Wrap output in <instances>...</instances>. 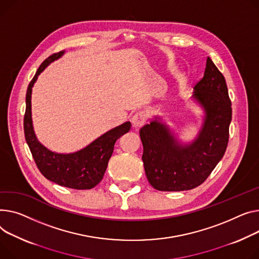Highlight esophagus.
I'll return each mask as SVG.
<instances>
[{
	"label": "esophagus",
	"instance_id": "esophagus-1",
	"mask_svg": "<svg viewBox=\"0 0 259 259\" xmlns=\"http://www.w3.org/2000/svg\"><path fill=\"white\" fill-rule=\"evenodd\" d=\"M147 119H148V115L145 111H139L136 112L133 116H132V126L135 128V129H139L141 128L142 126H144L146 123H147Z\"/></svg>",
	"mask_w": 259,
	"mask_h": 259
}]
</instances>
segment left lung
Returning a JSON list of instances; mask_svg holds the SVG:
<instances>
[{
  "mask_svg": "<svg viewBox=\"0 0 259 259\" xmlns=\"http://www.w3.org/2000/svg\"><path fill=\"white\" fill-rule=\"evenodd\" d=\"M193 98L205 111L204 123L191 143L182 145L169 128L152 119L140 130L143 161L150 184L161 192H181L202 184L222 159L229 140L231 101L223 74L207 57Z\"/></svg>",
  "mask_w": 259,
  "mask_h": 259,
  "instance_id": "1",
  "label": "left lung"
}]
</instances>
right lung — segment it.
Listing matches in <instances>:
<instances>
[{
  "label": "right lung",
  "instance_id": "1",
  "mask_svg": "<svg viewBox=\"0 0 259 259\" xmlns=\"http://www.w3.org/2000/svg\"><path fill=\"white\" fill-rule=\"evenodd\" d=\"M64 51L48 57L29 83L26 94V112L24 116L25 139L40 173L50 181L74 189H91L103 179L108 161L113 153L115 142L127 133L131 123L126 122L103 135L88 147L70 154L52 152L42 146L34 133L31 117V94L39 74L54 60L60 58Z\"/></svg>",
  "mask_w": 259,
  "mask_h": 259
}]
</instances>
